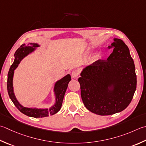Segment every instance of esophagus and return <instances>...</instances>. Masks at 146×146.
Returning a JSON list of instances; mask_svg holds the SVG:
<instances>
[{
    "mask_svg": "<svg viewBox=\"0 0 146 146\" xmlns=\"http://www.w3.org/2000/svg\"><path fill=\"white\" fill-rule=\"evenodd\" d=\"M79 75V71L78 70H75L72 71V73H71V76H72L73 78H76Z\"/></svg>",
    "mask_w": 146,
    "mask_h": 146,
    "instance_id": "esophagus-1",
    "label": "esophagus"
}]
</instances>
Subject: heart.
I'll return each instance as SVG.
<instances>
[{"label": "heart", "mask_w": 146, "mask_h": 146, "mask_svg": "<svg viewBox=\"0 0 146 146\" xmlns=\"http://www.w3.org/2000/svg\"><path fill=\"white\" fill-rule=\"evenodd\" d=\"M98 57H99V56H98V55H96V56H95V57H94V59H97V58H98Z\"/></svg>", "instance_id": "1"}]
</instances>
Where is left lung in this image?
Segmentation results:
<instances>
[{
    "label": "left lung",
    "mask_w": 146,
    "mask_h": 146,
    "mask_svg": "<svg viewBox=\"0 0 146 146\" xmlns=\"http://www.w3.org/2000/svg\"><path fill=\"white\" fill-rule=\"evenodd\" d=\"M106 61L99 59L83 69L78 78L81 97L88 110L111 115L127 108L137 87L133 60L124 42L114 38Z\"/></svg>",
    "instance_id": "1"
}]
</instances>
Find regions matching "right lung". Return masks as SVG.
I'll list each match as a JSON object with an SVG mask.
<instances>
[{"instance_id":"obj_1","label":"right lung","mask_w":146,"mask_h":146,"mask_svg":"<svg viewBox=\"0 0 146 146\" xmlns=\"http://www.w3.org/2000/svg\"><path fill=\"white\" fill-rule=\"evenodd\" d=\"M40 45L38 44H35V43H30L27 45L25 44H22L20 47L17 49L15 54H14V58H14V62L11 65L7 75V88L9 96L11 101L22 113L28 116L33 117V118H43V117L49 116L50 115H53L58 112L61 108L62 101H63L68 84L71 80L70 75L68 74V75H66L63 78L56 82L54 88V92L56 97V102L50 108L38 109V108H26L19 104V102L16 98L15 95H14L13 90V80L14 70L18 66L20 61L25 57L28 56L30 53L33 52L36 49V48L38 47Z\"/></svg>"}]
</instances>
